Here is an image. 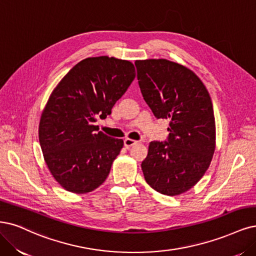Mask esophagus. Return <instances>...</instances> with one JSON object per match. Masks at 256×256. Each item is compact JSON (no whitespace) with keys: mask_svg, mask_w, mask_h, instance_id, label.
<instances>
[{"mask_svg":"<svg viewBox=\"0 0 256 256\" xmlns=\"http://www.w3.org/2000/svg\"><path fill=\"white\" fill-rule=\"evenodd\" d=\"M136 143H138L136 140H131V138H125V140H124V145H125L126 147H131V146L136 145Z\"/></svg>","mask_w":256,"mask_h":256,"instance_id":"1","label":"esophagus"}]
</instances>
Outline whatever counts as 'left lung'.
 Masks as SVG:
<instances>
[{"label":"left lung","instance_id":"left-lung-1","mask_svg":"<svg viewBox=\"0 0 256 256\" xmlns=\"http://www.w3.org/2000/svg\"><path fill=\"white\" fill-rule=\"evenodd\" d=\"M144 100L156 118L170 120L165 142L154 140L142 162L146 182L156 192L177 196L206 174L215 152L212 100L200 78L166 59L136 61Z\"/></svg>","mask_w":256,"mask_h":256}]
</instances>
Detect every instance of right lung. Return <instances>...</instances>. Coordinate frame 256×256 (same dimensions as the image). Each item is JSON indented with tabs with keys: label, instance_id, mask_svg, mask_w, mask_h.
<instances>
[{
	"label": "right lung",
	"instance_id": "add662e5",
	"mask_svg": "<svg viewBox=\"0 0 256 256\" xmlns=\"http://www.w3.org/2000/svg\"><path fill=\"white\" fill-rule=\"evenodd\" d=\"M136 77L130 61L100 56L74 66L52 92L39 124L44 160L64 190L86 194L107 179L124 142L98 130Z\"/></svg>",
	"mask_w": 256,
	"mask_h": 256
}]
</instances>
